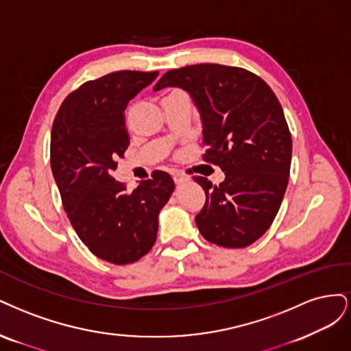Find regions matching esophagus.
Returning a JSON list of instances; mask_svg holds the SVG:
<instances>
[{"label": "esophagus", "mask_w": 351, "mask_h": 351, "mask_svg": "<svg viewBox=\"0 0 351 351\" xmlns=\"http://www.w3.org/2000/svg\"><path fill=\"white\" fill-rule=\"evenodd\" d=\"M173 180H175V184H176V185H182V184L188 182L189 178H188L186 175H184V173H179V172H176V173L173 175Z\"/></svg>", "instance_id": "obj_1"}]
</instances>
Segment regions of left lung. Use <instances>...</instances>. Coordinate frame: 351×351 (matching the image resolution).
<instances>
[{
	"mask_svg": "<svg viewBox=\"0 0 351 351\" xmlns=\"http://www.w3.org/2000/svg\"><path fill=\"white\" fill-rule=\"evenodd\" d=\"M167 86L186 90L202 119V160L226 178L213 185L194 176L206 192L195 216L199 233L223 247H245L274 221L289 184L291 134L277 96L261 77L241 66L197 64L162 75Z\"/></svg>",
	"mask_w": 351,
	"mask_h": 351,
	"instance_id": "8db88e82",
	"label": "left lung"
}]
</instances>
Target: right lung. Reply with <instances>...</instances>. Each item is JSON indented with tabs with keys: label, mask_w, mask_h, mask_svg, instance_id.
<instances>
[{
	"label": "right lung",
	"mask_w": 351,
	"mask_h": 351,
	"mask_svg": "<svg viewBox=\"0 0 351 351\" xmlns=\"http://www.w3.org/2000/svg\"><path fill=\"white\" fill-rule=\"evenodd\" d=\"M157 74L123 70L86 82L64 99L52 123L51 167L66 216L90 252L117 265L152 250L175 189L162 171L131 192L110 175L130 145L128 101Z\"/></svg>",
	"instance_id": "obj_1"
}]
</instances>
